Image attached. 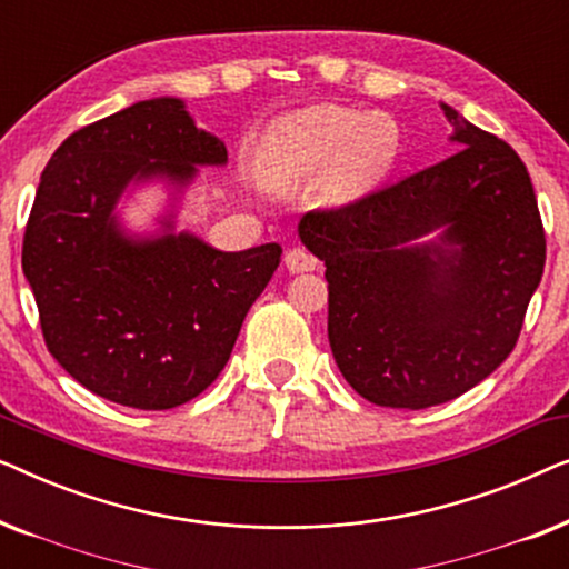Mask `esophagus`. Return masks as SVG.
<instances>
[{
    "mask_svg": "<svg viewBox=\"0 0 569 569\" xmlns=\"http://www.w3.org/2000/svg\"><path fill=\"white\" fill-rule=\"evenodd\" d=\"M284 263L292 274H302V271H316L318 269V259L313 253H308L306 248H290L284 253Z\"/></svg>",
    "mask_w": 569,
    "mask_h": 569,
    "instance_id": "obj_1",
    "label": "esophagus"
}]
</instances>
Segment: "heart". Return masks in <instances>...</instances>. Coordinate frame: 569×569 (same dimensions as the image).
<instances>
[{"label": "heart", "instance_id": "b5f03b06", "mask_svg": "<svg viewBox=\"0 0 569 569\" xmlns=\"http://www.w3.org/2000/svg\"><path fill=\"white\" fill-rule=\"evenodd\" d=\"M274 173L284 181L331 176V193L360 197L372 189L399 154V129L386 116L355 108L316 106L292 113L271 131Z\"/></svg>", "mask_w": 569, "mask_h": 569}]
</instances>
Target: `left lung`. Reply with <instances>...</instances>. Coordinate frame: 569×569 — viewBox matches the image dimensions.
<instances>
[{
  "label": "left lung",
  "mask_w": 569,
  "mask_h": 569,
  "mask_svg": "<svg viewBox=\"0 0 569 569\" xmlns=\"http://www.w3.org/2000/svg\"><path fill=\"white\" fill-rule=\"evenodd\" d=\"M442 111L456 154L298 224L326 263L333 360L378 407H438L500 368L547 261L523 160Z\"/></svg>",
  "instance_id": "left-lung-1"
}]
</instances>
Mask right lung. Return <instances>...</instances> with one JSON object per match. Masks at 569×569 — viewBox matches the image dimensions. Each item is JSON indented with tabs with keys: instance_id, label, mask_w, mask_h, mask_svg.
Returning a JSON list of instances; mask_svg holds the SVG:
<instances>
[{
	"instance_id": "obj_1",
	"label": "right lung",
	"mask_w": 569,
	"mask_h": 569,
	"mask_svg": "<svg viewBox=\"0 0 569 569\" xmlns=\"http://www.w3.org/2000/svg\"><path fill=\"white\" fill-rule=\"evenodd\" d=\"M224 162V144L197 129L178 98L139 100L77 129L51 154L22 271L46 347L88 391L131 409H173L228 365L282 248L224 253L189 232L134 240L113 214L131 181L166 176L186 186L197 166Z\"/></svg>"
}]
</instances>
